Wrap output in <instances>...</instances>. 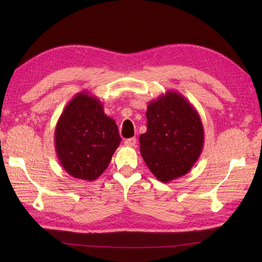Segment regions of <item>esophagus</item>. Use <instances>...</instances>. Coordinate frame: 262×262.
Instances as JSON below:
<instances>
[{"instance_id": "esophagus-1", "label": "esophagus", "mask_w": 262, "mask_h": 262, "mask_svg": "<svg viewBox=\"0 0 262 262\" xmlns=\"http://www.w3.org/2000/svg\"><path fill=\"white\" fill-rule=\"evenodd\" d=\"M125 145L127 146H135L136 145V138L135 137H132V138H128V140H125Z\"/></svg>"}]
</instances>
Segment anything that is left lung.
Listing matches in <instances>:
<instances>
[{"label":"left lung","mask_w":262,"mask_h":262,"mask_svg":"<svg viewBox=\"0 0 262 262\" xmlns=\"http://www.w3.org/2000/svg\"><path fill=\"white\" fill-rule=\"evenodd\" d=\"M146 133L140 136L141 154L161 182L187 174L204 146V127L193 105L177 91L152 100L146 110Z\"/></svg>","instance_id":"obj_1"}]
</instances>
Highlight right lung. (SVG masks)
I'll list each match as a JSON object with an SVG mask.
<instances>
[{
  "label": "right lung",
  "instance_id": "right-lung-1",
  "mask_svg": "<svg viewBox=\"0 0 262 262\" xmlns=\"http://www.w3.org/2000/svg\"><path fill=\"white\" fill-rule=\"evenodd\" d=\"M55 149L63 169L76 179L93 181L108 168L121 138L116 121L88 91L66 105L55 128Z\"/></svg>",
  "mask_w": 262,
  "mask_h": 262
}]
</instances>
